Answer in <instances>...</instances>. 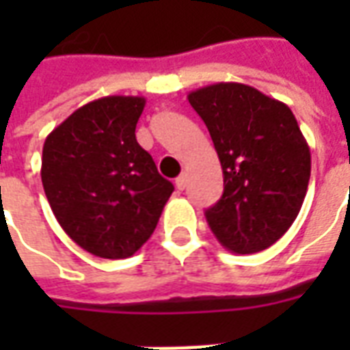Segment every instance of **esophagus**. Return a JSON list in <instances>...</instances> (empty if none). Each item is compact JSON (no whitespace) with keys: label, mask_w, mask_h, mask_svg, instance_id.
Segmentation results:
<instances>
[{"label":"esophagus","mask_w":350,"mask_h":350,"mask_svg":"<svg viewBox=\"0 0 350 350\" xmlns=\"http://www.w3.org/2000/svg\"><path fill=\"white\" fill-rule=\"evenodd\" d=\"M187 187V176H180V178H176V189L183 191Z\"/></svg>","instance_id":"obj_1"}]
</instances>
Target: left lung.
I'll return each instance as SVG.
<instances>
[{
	"instance_id": "left-lung-1",
	"label": "left lung",
	"mask_w": 350,
	"mask_h": 350,
	"mask_svg": "<svg viewBox=\"0 0 350 350\" xmlns=\"http://www.w3.org/2000/svg\"><path fill=\"white\" fill-rule=\"evenodd\" d=\"M210 131L223 197L206 210L213 236L236 255L268 250L291 228L308 193L311 153L285 103L240 82L187 95Z\"/></svg>"
}]
</instances>
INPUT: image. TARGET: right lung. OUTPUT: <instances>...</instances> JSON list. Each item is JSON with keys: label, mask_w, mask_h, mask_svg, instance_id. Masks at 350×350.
Here are the masks:
<instances>
[{"label": "right lung", "mask_w": 350, "mask_h": 350, "mask_svg": "<svg viewBox=\"0 0 350 350\" xmlns=\"http://www.w3.org/2000/svg\"><path fill=\"white\" fill-rule=\"evenodd\" d=\"M144 97L110 95L75 110L42 146L41 180L72 242L95 257L127 258L157 227L174 185L137 142Z\"/></svg>", "instance_id": "add662e5"}]
</instances>
